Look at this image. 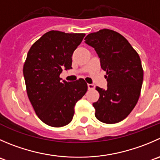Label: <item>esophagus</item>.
<instances>
[{
	"label": "esophagus",
	"instance_id": "1",
	"mask_svg": "<svg viewBox=\"0 0 160 160\" xmlns=\"http://www.w3.org/2000/svg\"><path fill=\"white\" fill-rule=\"evenodd\" d=\"M88 90H94V88H95V86H94V84H91V83H88Z\"/></svg>",
	"mask_w": 160,
	"mask_h": 160
}]
</instances>
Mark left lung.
<instances>
[{"label":"left lung","instance_id":"left-lung-1","mask_svg":"<svg viewBox=\"0 0 160 160\" xmlns=\"http://www.w3.org/2000/svg\"><path fill=\"white\" fill-rule=\"evenodd\" d=\"M100 58L101 67L106 72V90L96 87L99 99L93 103L95 117L108 124L124 119L135 107L143 82V69L138 52L123 36L103 29L85 37Z\"/></svg>","mask_w":160,"mask_h":160}]
</instances>
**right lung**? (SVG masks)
I'll list each match as a JSON object with an SVG mask.
<instances>
[{"instance_id": "right-lung-1", "label": "right lung", "mask_w": 160, "mask_h": 160, "mask_svg": "<svg viewBox=\"0 0 160 160\" xmlns=\"http://www.w3.org/2000/svg\"><path fill=\"white\" fill-rule=\"evenodd\" d=\"M84 33L52 30L44 33L29 50L23 66L28 98L41 121L54 128L69 124L74 107L88 91L80 78L61 81L62 68L72 69V55Z\"/></svg>"}]
</instances>
